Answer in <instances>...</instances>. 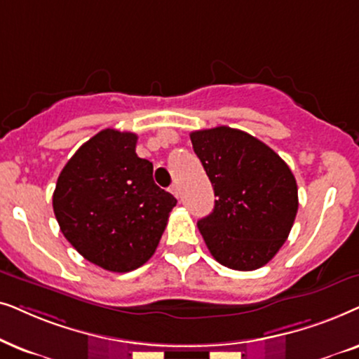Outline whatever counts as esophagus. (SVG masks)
Returning a JSON list of instances; mask_svg holds the SVG:
<instances>
[{
	"mask_svg": "<svg viewBox=\"0 0 359 359\" xmlns=\"http://www.w3.org/2000/svg\"><path fill=\"white\" fill-rule=\"evenodd\" d=\"M170 192L172 194H174L175 195V197H179V195H180V190H179V187H177V185L174 184V185H172V187H170Z\"/></svg>",
	"mask_w": 359,
	"mask_h": 359,
	"instance_id": "obj_1",
	"label": "esophagus"
}]
</instances>
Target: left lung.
<instances>
[{
  "label": "left lung",
  "instance_id": "1",
  "mask_svg": "<svg viewBox=\"0 0 359 359\" xmlns=\"http://www.w3.org/2000/svg\"><path fill=\"white\" fill-rule=\"evenodd\" d=\"M190 140L217 197L197 223L210 252L229 269H259L283 248L297 215L292 170L241 130L218 126L190 133Z\"/></svg>",
  "mask_w": 359,
  "mask_h": 359
}]
</instances>
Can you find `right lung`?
Listing matches in <instances>:
<instances>
[{"label": "right lung", "mask_w": 359, "mask_h": 359, "mask_svg": "<svg viewBox=\"0 0 359 359\" xmlns=\"http://www.w3.org/2000/svg\"><path fill=\"white\" fill-rule=\"evenodd\" d=\"M135 133L100 131L62 169L52 195L60 231L85 259L130 272L156 252L177 200L157 187Z\"/></svg>", "instance_id": "obj_1"}]
</instances>
